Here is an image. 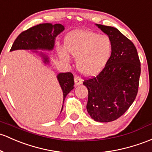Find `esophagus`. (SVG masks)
Instances as JSON below:
<instances>
[{
    "label": "esophagus",
    "instance_id": "1",
    "mask_svg": "<svg viewBox=\"0 0 152 152\" xmlns=\"http://www.w3.org/2000/svg\"><path fill=\"white\" fill-rule=\"evenodd\" d=\"M74 81H75V85L76 86H78V85H80L82 84L83 80L78 76H74Z\"/></svg>",
    "mask_w": 152,
    "mask_h": 152
}]
</instances>
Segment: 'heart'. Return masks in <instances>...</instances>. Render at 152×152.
<instances>
[{"label": "heart", "instance_id": "obj_1", "mask_svg": "<svg viewBox=\"0 0 152 152\" xmlns=\"http://www.w3.org/2000/svg\"><path fill=\"white\" fill-rule=\"evenodd\" d=\"M113 44L107 35L91 31H80L69 34L65 48L60 49L61 58L68 60V53L76 57V67L82 74L92 76L105 67L113 52Z\"/></svg>", "mask_w": 152, "mask_h": 152}]
</instances>
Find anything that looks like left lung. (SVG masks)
<instances>
[{"label":"left lung","mask_w":152,"mask_h":152,"mask_svg":"<svg viewBox=\"0 0 152 152\" xmlns=\"http://www.w3.org/2000/svg\"><path fill=\"white\" fill-rule=\"evenodd\" d=\"M113 41L111 57L95 77L86 79L88 113L95 121L107 123L123 115L137 95L141 63L133 43L113 26L96 24Z\"/></svg>","instance_id":"8db88e82"}]
</instances>
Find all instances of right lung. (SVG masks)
<instances>
[{
  "instance_id": "1",
  "label": "right lung",
  "mask_w": 152,
  "mask_h": 152,
  "mask_svg": "<svg viewBox=\"0 0 152 152\" xmlns=\"http://www.w3.org/2000/svg\"><path fill=\"white\" fill-rule=\"evenodd\" d=\"M64 26L61 24H52L50 23L40 24L32 26L21 32L15 39L10 51L16 50H52L54 48L56 37L64 30ZM37 53V51H34ZM43 62L49 63V58L45 53H39ZM57 79L63 90V102L66 96L72 90L74 85L73 76L71 73H61L58 74ZM63 105L62 107L63 110ZM61 110V111H62Z\"/></svg>"
}]
</instances>
